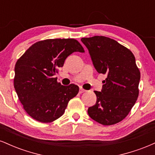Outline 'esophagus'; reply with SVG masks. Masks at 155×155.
<instances>
[{"mask_svg":"<svg viewBox=\"0 0 155 155\" xmlns=\"http://www.w3.org/2000/svg\"><path fill=\"white\" fill-rule=\"evenodd\" d=\"M86 92V90H84L83 88H80V90H79L80 93H83V92Z\"/></svg>","mask_w":155,"mask_h":155,"instance_id":"esophagus-1","label":"esophagus"}]
</instances>
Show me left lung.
Instances as JSON below:
<instances>
[{"label":"left lung","mask_w":155,"mask_h":155,"mask_svg":"<svg viewBox=\"0 0 155 155\" xmlns=\"http://www.w3.org/2000/svg\"><path fill=\"white\" fill-rule=\"evenodd\" d=\"M96 71L106 75L101 92L94 91L97 101L88 108L93 120L111 125L123 120L138 97L140 74L130 49L106 36L82 38Z\"/></svg>","instance_id":"obj_1"}]
</instances>
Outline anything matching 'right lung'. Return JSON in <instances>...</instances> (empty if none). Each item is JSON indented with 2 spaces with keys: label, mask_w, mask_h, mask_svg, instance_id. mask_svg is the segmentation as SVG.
Returning a JSON list of instances; mask_svg holds the SVG:
<instances>
[{
  "label": "right lung",
  "mask_w": 155,
  "mask_h": 155,
  "mask_svg": "<svg viewBox=\"0 0 155 155\" xmlns=\"http://www.w3.org/2000/svg\"><path fill=\"white\" fill-rule=\"evenodd\" d=\"M74 51L84 52L76 39H46L33 44L17 61L14 87L25 111L33 119L44 123L58 120L78 94L77 85L63 86L54 78Z\"/></svg>",
  "instance_id": "right-lung-1"
}]
</instances>
